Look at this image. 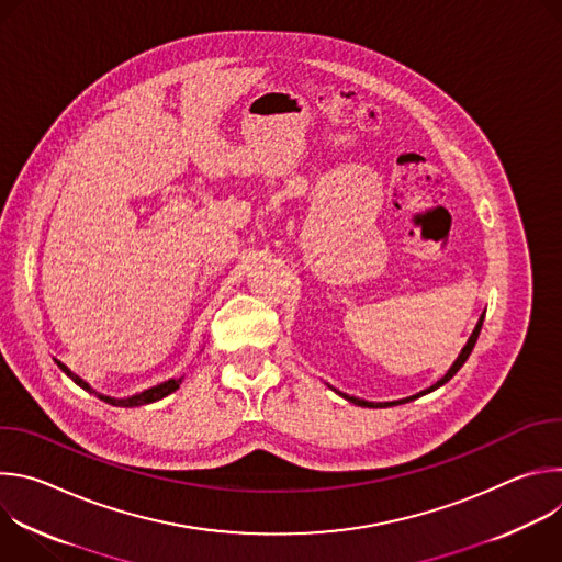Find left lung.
Returning <instances> with one entry per match:
<instances>
[{"label":"left lung","mask_w":562,"mask_h":562,"mask_svg":"<svg viewBox=\"0 0 562 562\" xmlns=\"http://www.w3.org/2000/svg\"><path fill=\"white\" fill-rule=\"evenodd\" d=\"M483 319H485V315H480V319H477V325H475V329H473V334H471V338L467 340V345H464V349L460 351V356H458V360L451 364V369L445 373V378H440L434 386H429L427 391H420V393H416V395H412V397H405V400H395V403H367V400H360V397H353V395H347V393H340L342 397H347L349 403H353V405H360V407H393V405H403V403H409V400H416V397H420V395H425V393H429V391H434V389H438V386H442L445 382H449L456 373H458V369L467 362V358L471 356V351H473V347H475V340H477V336H480V329H483Z\"/></svg>","instance_id":"1"}]
</instances>
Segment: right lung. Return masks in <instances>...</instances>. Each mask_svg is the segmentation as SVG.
Listing matches in <instances>:
<instances>
[{
  "mask_svg": "<svg viewBox=\"0 0 562 562\" xmlns=\"http://www.w3.org/2000/svg\"><path fill=\"white\" fill-rule=\"evenodd\" d=\"M55 362H57V367H59L75 384H79L82 389H87L89 393L98 395L100 400H104V403H109V405H113V407H142V405H150V403H155V400L167 397L169 393H173V391L180 389V384H182V378H171V380H167V382H162V384L150 386V389H146V391H142V393H135V395H131V397H109V395H102V393L93 391L82 378L75 375V373H72L66 364H61L59 360H55Z\"/></svg>",
  "mask_w": 562,
  "mask_h": 562,
  "instance_id": "1",
  "label": "right lung"
}]
</instances>
